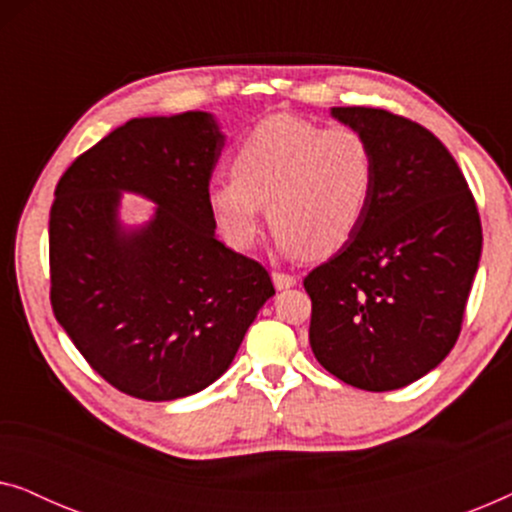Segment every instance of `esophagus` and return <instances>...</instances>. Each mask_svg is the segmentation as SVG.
I'll return each instance as SVG.
<instances>
[{
  "label": "esophagus",
  "mask_w": 512,
  "mask_h": 512,
  "mask_svg": "<svg viewBox=\"0 0 512 512\" xmlns=\"http://www.w3.org/2000/svg\"><path fill=\"white\" fill-rule=\"evenodd\" d=\"M272 282H275L277 289H289V286H296L298 277L296 275H289V272L275 270V272H272Z\"/></svg>",
  "instance_id": "1"
}]
</instances>
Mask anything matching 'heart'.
I'll return each mask as SVG.
<instances>
[{
	"instance_id": "obj_1",
	"label": "heart",
	"mask_w": 512,
	"mask_h": 512,
	"mask_svg": "<svg viewBox=\"0 0 512 512\" xmlns=\"http://www.w3.org/2000/svg\"><path fill=\"white\" fill-rule=\"evenodd\" d=\"M373 188L375 158L359 132L275 114L235 146L230 179L212 184L207 200L235 247L256 242L265 205L279 247L324 258L352 240Z\"/></svg>"
}]
</instances>
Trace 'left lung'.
I'll use <instances>...</instances> for the list:
<instances>
[{
  "instance_id": "8db88e82",
  "label": "left lung",
  "mask_w": 512,
  "mask_h": 512,
  "mask_svg": "<svg viewBox=\"0 0 512 512\" xmlns=\"http://www.w3.org/2000/svg\"><path fill=\"white\" fill-rule=\"evenodd\" d=\"M366 139L375 188L352 240L303 279L310 345L345 384L391 391L450 354L482 251L478 205L443 142L387 109L333 107Z\"/></svg>"
}]
</instances>
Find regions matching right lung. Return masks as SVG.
Listing matches in <instances>:
<instances>
[{"label": "right lung", "instance_id": "obj_1", "mask_svg": "<svg viewBox=\"0 0 512 512\" xmlns=\"http://www.w3.org/2000/svg\"><path fill=\"white\" fill-rule=\"evenodd\" d=\"M223 135L205 111L132 118L81 153L48 221L51 307L97 375L142 401L198 394L226 373L261 305L268 270L216 240L209 179ZM121 190L157 202L123 231Z\"/></svg>", "mask_w": 512, "mask_h": 512}]
</instances>
